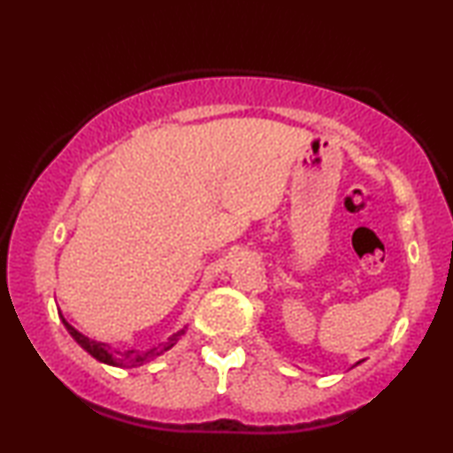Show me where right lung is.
I'll list each match as a JSON object with an SVG mask.
<instances>
[{
	"label": "right lung",
	"mask_w": 453,
	"mask_h": 453,
	"mask_svg": "<svg viewBox=\"0 0 453 453\" xmlns=\"http://www.w3.org/2000/svg\"><path fill=\"white\" fill-rule=\"evenodd\" d=\"M61 319H64V318H61ZM64 324L67 327V332H70L72 336H73V340H76V342L82 346L86 352H90V355L95 357L96 361L107 363V365H115V367H126V369L140 367V365L148 363V361H150V358L158 357L160 352L169 350L171 346L177 342L179 334H183V330H181L179 334H175V336H173V338H169V342H165L163 346H157V349H150L148 352H142V355H140V352H135V350H126V352L109 350V346H104L101 342H95V340H88L86 336H82V334H80L78 330H73V327L67 324L65 319H64Z\"/></svg>",
	"instance_id": "right-lung-1"
}]
</instances>
